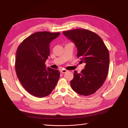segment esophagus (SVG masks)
<instances>
[{"instance_id":"esophagus-1","label":"esophagus","mask_w":128,"mask_h":128,"mask_svg":"<svg viewBox=\"0 0 128 128\" xmlns=\"http://www.w3.org/2000/svg\"><path fill=\"white\" fill-rule=\"evenodd\" d=\"M67 70H66V69H62V70H61V71H60V72L62 73V74H65L66 72H67Z\"/></svg>"}]
</instances>
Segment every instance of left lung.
Wrapping results in <instances>:
<instances>
[{
	"mask_svg": "<svg viewBox=\"0 0 128 128\" xmlns=\"http://www.w3.org/2000/svg\"><path fill=\"white\" fill-rule=\"evenodd\" d=\"M63 34L75 44L77 57L86 63L80 73L74 71V79L70 81L71 88L82 96L95 93L103 85L108 75V49L100 36L88 30L74 29L63 32Z\"/></svg>",
	"mask_w": 128,
	"mask_h": 128,
	"instance_id": "8db88e82",
	"label": "left lung"
}]
</instances>
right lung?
Instances as JSON below:
<instances>
[{"instance_id": "right-lung-1", "label": "right lung", "mask_w": 128, "mask_h": 128, "mask_svg": "<svg viewBox=\"0 0 128 128\" xmlns=\"http://www.w3.org/2000/svg\"><path fill=\"white\" fill-rule=\"evenodd\" d=\"M60 32H40L24 40L17 50L15 69L20 84L28 92L39 98L50 94L60 77L58 70L46 67L50 56V43Z\"/></svg>"}]
</instances>
